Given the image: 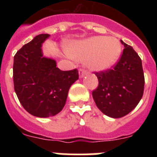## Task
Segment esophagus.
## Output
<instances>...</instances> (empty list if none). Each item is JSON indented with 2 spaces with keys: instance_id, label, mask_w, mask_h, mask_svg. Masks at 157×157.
Returning <instances> with one entry per match:
<instances>
[{
  "instance_id": "obj_1",
  "label": "esophagus",
  "mask_w": 157,
  "mask_h": 157,
  "mask_svg": "<svg viewBox=\"0 0 157 157\" xmlns=\"http://www.w3.org/2000/svg\"><path fill=\"white\" fill-rule=\"evenodd\" d=\"M87 73H88V71H87L86 70H85V69H83V68L79 69V77L80 78L83 77V76L85 75H86Z\"/></svg>"
}]
</instances>
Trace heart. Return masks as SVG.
Masks as SVG:
<instances>
[{"instance_id":"b5f03b06","label":"heart","mask_w":157,"mask_h":157,"mask_svg":"<svg viewBox=\"0 0 157 157\" xmlns=\"http://www.w3.org/2000/svg\"><path fill=\"white\" fill-rule=\"evenodd\" d=\"M69 56L79 61H86L94 70L109 69L117 61L121 53V44L114 37L95 36L71 43Z\"/></svg>"}]
</instances>
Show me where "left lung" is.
<instances>
[{
	"instance_id": "1",
	"label": "left lung",
	"mask_w": 157,
	"mask_h": 157,
	"mask_svg": "<svg viewBox=\"0 0 157 157\" xmlns=\"http://www.w3.org/2000/svg\"><path fill=\"white\" fill-rule=\"evenodd\" d=\"M121 43L124 48L119 61L112 68L94 72L98 86L93 98L98 109L112 118L130 113L142 98L145 86L141 58L130 45Z\"/></svg>"
}]
</instances>
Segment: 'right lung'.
I'll return each mask as SVG.
<instances>
[{
	"instance_id": "1",
	"label": "right lung",
	"mask_w": 157,
	"mask_h": 157,
	"mask_svg": "<svg viewBox=\"0 0 157 157\" xmlns=\"http://www.w3.org/2000/svg\"><path fill=\"white\" fill-rule=\"evenodd\" d=\"M48 34L36 36L14 56V89L22 106L30 114L45 118L64 107L71 86L78 79L77 69L61 71L54 59L43 57L41 45Z\"/></svg>"
}]
</instances>
